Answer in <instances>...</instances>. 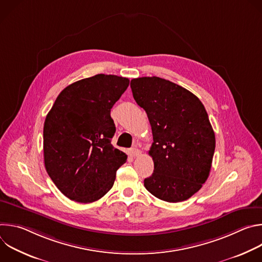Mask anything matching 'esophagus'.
I'll return each instance as SVG.
<instances>
[{"label": "esophagus", "instance_id": "esophagus-1", "mask_svg": "<svg viewBox=\"0 0 262 262\" xmlns=\"http://www.w3.org/2000/svg\"><path fill=\"white\" fill-rule=\"evenodd\" d=\"M129 154H130V156H132V157L136 158V157L140 156L141 151L139 150V149H138L137 147H134V148H132V149H130V150H129Z\"/></svg>", "mask_w": 262, "mask_h": 262}]
</instances>
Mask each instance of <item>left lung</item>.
<instances>
[{"label":"left lung","instance_id":"1","mask_svg":"<svg viewBox=\"0 0 262 262\" xmlns=\"http://www.w3.org/2000/svg\"><path fill=\"white\" fill-rule=\"evenodd\" d=\"M136 102L145 110L154 143L155 163L146 190L167 202H181L197 193L208 178L215 138L207 112L189 90L158 77L133 79Z\"/></svg>","mask_w":262,"mask_h":262}]
</instances>
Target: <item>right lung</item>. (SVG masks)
<instances>
[{
    "instance_id": "right-lung-1",
    "label": "right lung",
    "mask_w": 262,
    "mask_h": 262,
    "mask_svg": "<svg viewBox=\"0 0 262 262\" xmlns=\"http://www.w3.org/2000/svg\"><path fill=\"white\" fill-rule=\"evenodd\" d=\"M129 80L96 74L67 86L55 100L43 126L47 172L70 200L91 203L114 184L127 156L111 143L116 127L111 108Z\"/></svg>"
}]
</instances>
